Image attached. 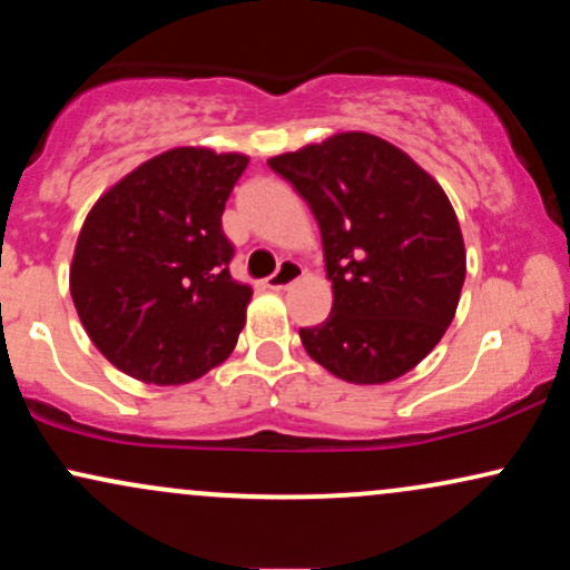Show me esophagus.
Here are the masks:
<instances>
[{
    "instance_id": "34e87169",
    "label": "esophagus",
    "mask_w": 570,
    "mask_h": 570,
    "mask_svg": "<svg viewBox=\"0 0 570 570\" xmlns=\"http://www.w3.org/2000/svg\"><path fill=\"white\" fill-rule=\"evenodd\" d=\"M299 278H303V265L294 263V259H281L278 271L265 281V286L273 292H281V289H286V286L297 284Z\"/></svg>"
}]
</instances>
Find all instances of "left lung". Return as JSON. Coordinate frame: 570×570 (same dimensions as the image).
Here are the masks:
<instances>
[{
	"label": "left lung",
	"instance_id": "8db88e82",
	"mask_svg": "<svg viewBox=\"0 0 570 570\" xmlns=\"http://www.w3.org/2000/svg\"><path fill=\"white\" fill-rule=\"evenodd\" d=\"M311 206L332 313L299 330L340 381L381 385L423 362L455 316L466 248L448 195L407 153L345 130L267 160Z\"/></svg>",
	"mask_w": 570,
	"mask_h": 570
}]
</instances>
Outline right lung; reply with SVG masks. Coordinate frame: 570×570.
Masks as SVG:
<instances>
[{"label": "right lung", "mask_w": 570, "mask_h": 570, "mask_svg": "<svg viewBox=\"0 0 570 570\" xmlns=\"http://www.w3.org/2000/svg\"><path fill=\"white\" fill-rule=\"evenodd\" d=\"M248 158L176 147L94 203L69 267L77 316L117 370L181 385L219 367L246 324L252 286L230 276L222 212Z\"/></svg>", "instance_id": "1"}]
</instances>
